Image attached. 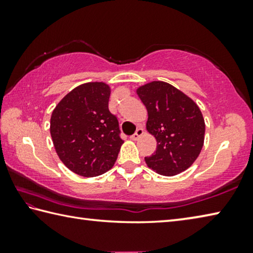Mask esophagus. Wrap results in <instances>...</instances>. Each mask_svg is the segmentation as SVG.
<instances>
[{
    "mask_svg": "<svg viewBox=\"0 0 253 253\" xmlns=\"http://www.w3.org/2000/svg\"><path fill=\"white\" fill-rule=\"evenodd\" d=\"M143 135H144V129H142V128H138V129L136 130L135 134L132 135V136L130 137V138H131L132 140H138Z\"/></svg>",
    "mask_w": 253,
    "mask_h": 253,
    "instance_id": "esophagus-1",
    "label": "esophagus"
}]
</instances>
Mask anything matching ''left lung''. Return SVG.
<instances>
[{
    "label": "left lung",
    "mask_w": 253,
    "mask_h": 253,
    "mask_svg": "<svg viewBox=\"0 0 253 253\" xmlns=\"http://www.w3.org/2000/svg\"><path fill=\"white\" fill-rule=\"evenodd\" d=\"M136 93L147 109L146 129L157 142L156 152L145 157L147 166L164 176L186 170L204 144L205 123L199 106L165 81L139 85Z\"/></svg>",
    "instance_id": "1"
}]
</instances>
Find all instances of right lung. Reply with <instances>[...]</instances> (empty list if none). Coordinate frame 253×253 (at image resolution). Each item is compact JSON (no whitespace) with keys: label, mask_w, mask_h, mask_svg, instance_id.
<instances>
[{"label":"right lung","mask_w":253,"mask_h":253,"mask_svg":"<svg viewBox=\"0 0 253 253\" xmlns=\"http://www.w3.org/2000/svg\"><path fill=\"white\" fill-rule=\"evenodd\" d=\"M110 85L85 83L58 102L50 134L58 156L71 172L93 177L113 168L121 151L117 118L110 114Z\"/></svg>","instance_id":"right-lung-1"}]
</instances>
